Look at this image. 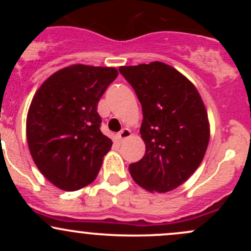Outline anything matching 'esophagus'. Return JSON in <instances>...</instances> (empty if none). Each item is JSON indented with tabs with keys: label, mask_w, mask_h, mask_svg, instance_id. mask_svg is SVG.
Listing matches in <instances>:
<instances>
[{
	"label": "esophagus",
	"mask_w": 251,
	"mask_h": 251,
	"mask_svg": "<svg viewBox=\"0 0 251 251\" xmlns=\"http://www.w3.org/2000/svg\"><path fill=\"white\" fill-rule=\"evenodd\" d=\"M128 137H131V131H129L128 128H123L122 131L118 132L117 135H116L117 140L119 143H122L124 139H126V138H128Z\"/></svg>",
	"instance_id": "34e87169"
}]
</instances>
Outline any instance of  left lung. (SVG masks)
Returning a JSON list of instances; mask_svg holds the SVG:
<instances>
[{
	"instance_id": "1",
	"label": "left lung",
	"mask_w": 251,
	"mask_h": 251,
	"mask_svg": "<svg viewBox=\"0 0 251 251\" xmlns=\"http://www.w3.org/2000/svg\"><path fill=\"white\" fill-rule=\"evenodd\" d=\"M119 72L134 89L144 117L140 134L146 151L129 164V174L149 191H171L194 174L205 154V106L192 82L166 63L123 66Z\"/></svg>"
}]
</instances>
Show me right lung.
<instances>
[{
  "mask_svg": "<svg viewBox=\"0 0 251 251\" xmlns=\"http://www.w3.org/2000/svg\"><path fill=\"white\" fill-rule=\"evenodd\" d=\"M118 76L112 67L73 65L42 83L27 116L34 163L50 183L75 191L97 178L112 140L100 131L98 102Z\"/></svg>",
  "mask_w": 251,
  "mask_h": 251,
  "instance_id": "1",
  "label": "right lung"
}]
</instances>
